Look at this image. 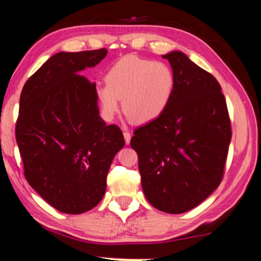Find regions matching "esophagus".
I'll return each instance as SVG.
<instances>
[{
	"label": "esophagus",
	"instance_id": "34e87169",
	"mask_svg": "<svg viewBox=\"0 0 261 261\" xmlns=\"http://www.w3.org/2000/svg\"><path fill=\"white\" fill-rule=\"evenodd\" d=\"M123 138H125V142H126V144H129V142H130V138H132L130 133H128V132H123Z\"/></svg>",
	"mask_w": 261,
	"mask_h": 261
}]
</instances>
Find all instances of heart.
Returning <instances> with one entry per match:
<instances>
[{
	"instance_id": "obj_1",
	"label": "heart",
	"mask_w": 261,
	"mask_h": 261,
	"mask_svg": "<svg viewBox=\"0 0 261 261\" xmlns=\"http://www.w3.org/2000/svg\"><path fill=\"white\" fill-rule=\"evenodd\" d=\"M106 85L97 89V98L108 119L122 111L135 125H147L162 117L172 99L176 77L164 62L126 55L110 68Z\"/></svg>"
}]
</instances>
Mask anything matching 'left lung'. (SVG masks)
Masks as SVG:
<instances>
[{
    "instance_id": "1",
    "label": "left lung",
    "mask_w": 261,
    "mask_h": 261,
    "mask_svg": "<svg viewBox=\"0 0 261 261\" xmlns=\"http://www.w3.org/2000/svg\"><path fill=\"white\" fill-rule=\"evenodd\" d=\"M168 60L176 77L162 117L134 130L144 195L151 206L180 214L206 200L223 179L231 123L217 80L178 50Z\"/></svg>"
}]
</instances>
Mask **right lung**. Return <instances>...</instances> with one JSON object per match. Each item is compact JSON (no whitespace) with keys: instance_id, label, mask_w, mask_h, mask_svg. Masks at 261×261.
Here are the masks:
<instances>
[{"instance_id":"obj_1","label":"right lung","mask_w":261,"mask_h":261,"mask_svg":"<svg viewBox=\"0 0 261 261\" xmlns=\"http://www.w3.org/2000/svg\"><path fill=\"white\" fill-rule=\"evenodd\" d=\"M108 49L54 54L20 93L16 141L30 186L59 212L82 214L99 203L115 153L117 125L99 117L96 83L80 75Z\"/></svg>"}]
</instances>
